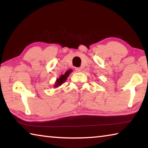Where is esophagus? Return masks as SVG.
Segmentation results:
<instances>
[{"mask_svg":"<svg viewBox=\"0 0 148 148\" xmlns=\"http://www.w3.org/2000/svg\"><path fill=\"white\" fill-rule=\"evenodd\" d=\"M75 71H76V72H79L82 71V69L81 68H76L75 69Z\"/></svg>","mask_w":148,"mask_h":148,"instance_id":"esophagus-1","label":"esophagus"}]
</instances>
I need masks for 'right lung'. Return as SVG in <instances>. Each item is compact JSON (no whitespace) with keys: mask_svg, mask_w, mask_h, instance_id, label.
<instances>
[{"mask_svg":"<svg viewBox=\"0 0 148 148\" xmlns=\"http://www.w3.org/2000/svg\"><path fill=\"white\" fill-rule=\"evenodd\" d=\"M70 73L68 72H65V74H63V75H61V76H60L59 78H57L56 83H55L53 87H55V88H56V87H58L59 86H61V85L64 83V82H65V81H66L67 77H69Z\"/></svg>","mask_w":148,"mask_h":148,"instance_id":"1","label":"right lung"}]
</instances>
